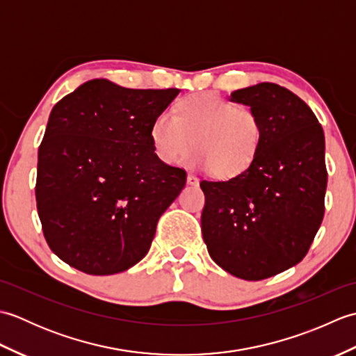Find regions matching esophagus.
I'll return each instance as SVG.
<instances>
[{
	"label": "esophagus",
	"mask_w": 356,
	"mask_h": 356,
	"mask_svg": "<svg viewBox=\"0 0 356 356\" xmlns=\"http://www.w3.org/2000/svg\"><path fill=\"white\" fill-rule=\"evenodd\" d=\"M186 182L190 184V185H199V179L194 176V174H188V177H186Z\"/></svg>",
	"instance_id": "esophagus-1"
}]
</instances>
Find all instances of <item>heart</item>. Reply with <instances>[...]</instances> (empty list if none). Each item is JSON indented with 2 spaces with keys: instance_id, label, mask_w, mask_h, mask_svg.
<instances>
[{
  "instance_id": "obj_1",
  "label": "heart",
  "mask_w": 356,
  "mask_h": 356,
  "mask_svg": "<svg viewBox=\"0 0 356 356\" xmlns=\"http://www.w3.org/2000/svg\"><path fill=\"white\" fill-rule=\"evenodd\" d=\"M151 143L165 163L182 161L208 166L217 177L229 179L246 171L263 142V124L254 108L214 92L185 96L176 115L161 113L151 124Z\"/></svg>"
}]
</instances>
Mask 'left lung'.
<instances>
[{"instance_id": "1", "label": "left lung", "mask_w": 356, "mask_h": 356, "mask_svg": "<svg viewBox=\"0 0 356 356\" xmlns=\"http://www.w3.org/2000/svg\"><path fill=\"white\" fill-rule=\"evenodd\" d=\"M231 99L259 113L263 142L238 176L202 180V234L218 266L259 282L303 260L320 229L327 186L324 133L307 104L277 84L260 82Z\"/></svg>"}]
</instances>
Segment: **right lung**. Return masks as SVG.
<instances>
[{
	"instance_id": "add662e5",
	"label": "right lung",
	"mask_w": 356,
	"mask_h": 356,
	"mask_svg": "<svg viewBox=\"0 0 356 356\" xmlns=\"http://www.w3.org/2000/svg\"><path fill=\"white\" fill-rule=\"evenodd\" d=\"M177 95L93 79L53 107L38 149L36 208L49 248L72 268L111 275L148 252L159 217L186 184L149 134Z\"/></svg>"
}]
</instances>
